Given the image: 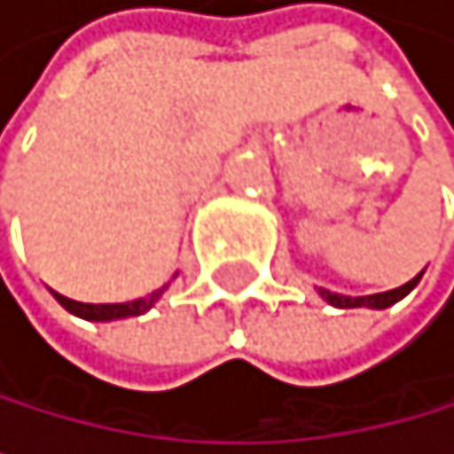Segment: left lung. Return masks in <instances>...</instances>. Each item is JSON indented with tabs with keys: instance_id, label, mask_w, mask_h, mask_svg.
Returning a JSON list of instances; mask_svg holds the SVG:
<instances>
[{
	"instance_id": "1",
	"label": "left lung",
	"mask_w": 454,
	"mask_h": 454,
	"mask_svg": "<svg viewBox=\"0 0 454 454\" xmlns=\"http://www.w3.org/2000/svg\"><path fill=\"white\" fill-rule=\"evenodd\" d=\"M424 276V270L418 272V276L412 281H406L401 286H395V290H387V293H375V295H341V293H330V290H324V286H318V295L324 298L326 304H333L338 309H356V307H366V309H387L392 304H398L401 298L410 295L418 281H421Z\"/></svg>"
}]
</instances>
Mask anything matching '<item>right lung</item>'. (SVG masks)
Segmentation results:
<instances>
[{
	"instance_id": "obj_1",
	"label": "right lung",
	"mask_w": 454,
	"mask_h": 454,
	"mask_svg": "<svg viewBox=\"0 0 454 454\" xmlns=\"http://www.w3.org/2000/svg\"><path fill=\"white\" fill-rule=\"evenodd\" d=\"M176 276H178V272H176ZM168 286L170 284H164V286H159V290H153L150 295L136 298V301H124V304H82V301H73V298H65L59 293H53V298L67 312H73V316H79L84 321H121V318H133V316H145V312H150L153 304H156L159 298L164 295Z\"/></svg>"
}]
</instances>
